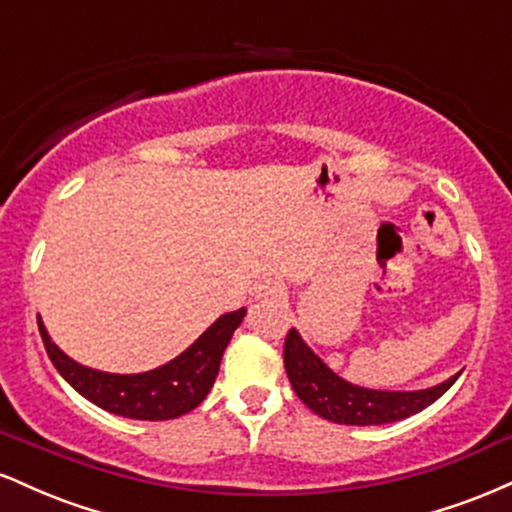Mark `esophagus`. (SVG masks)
Returning a JSON list of instances; mask_svg holds the SVG:
<instances>
[{
    "label": "esophagus",
    "mask_w": 512,
    "mask_h": 512,
    "mask_svg": "<svg viewBox=\"0 0 512 512\" xmlns=\"http://www.w3.org/2000/svg\"><path fill=\"white\" fill-rule=\"evenodd\" d=\"M255 296H257V301H281V298L286 296V289H284V284H281V281L267 279V281H262L260 286H257Z\"/></svg>",
    "instance_id": "obj_1"
}]
</instances>
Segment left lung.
<instances>
[{
  "mask_svg": "<svg viewBox=\"0 0 512 512\" xmlns=\"http://www.w3.org/2000/svg\"><path fill=\"white\" fill-rule=\"evenodd\" d=\"M284 366L293 392L322 419L346 426H380L419 414L455 385L460 373L426 390H373L344 380L305 344L293 327L284 344Z\"/></svg>",
  "mask_w": 512,
  "mask_h": 512,
  "instance_id": "left-lung-1",
  "label": "left lung"
}]
</instances>
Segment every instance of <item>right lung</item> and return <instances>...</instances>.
<instances>
[{"instance_id": "1", "label": "right lung", "mask_w": 512, "mask_h": 512, "mask_svg": "<svg viewBox=\"0 0 512 512\" xmlns=\"http://www.w3.org/2000/svg\"><path fill=\"white\" fill-rule=\"evenodd\" d=\"M245 313L248 310L240 308L236 313L221 315L182 354L144 373H108L88 368L52 342L40 315L38 330L52 366L88 402L127 419L168 421L192 411L209 395L219 375L223 351Z\"/></svg>"}]
</instances>
